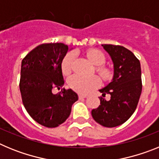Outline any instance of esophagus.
<instances>
[{"mask_svg": "<svg viewBox=\"0 0 159 159\" xmlns=\"http://www.w3.org/2000/svg\"><path fill=\"white\" fill-rule=\"evenodd\" d=\"M87 95H84V94H79V99H84V98H86Z\"/></svg>", "mask_w": 159, "mask_h": 159, "instance_id": "1", "label": "esophagus"}]
</instances>
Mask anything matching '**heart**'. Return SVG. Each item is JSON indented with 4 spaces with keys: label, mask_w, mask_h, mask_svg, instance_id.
I'll return each mask as SVG.
<instances>
[{
    "label": "heart",
    "mask_w": 159,
    "mask_h": 159,
    "mask_svg": "<svg viewBox=\"0 0 159 159\" xmlns=\"http://www.w3.org/2000/svg\"><path fill=\"white\" fill-rule=\"evenodd\" d=\"M87 58L93 65L95 66L96 71L102 80H108L111 76V71L107 67L102 64L105 63V57L100 51L96 49H90L86 52ZM73 61V55L68 53L63 59L61 63V70L64 75H69L71 71V64ZM100 84L99 79L97 76H82L80 75H73L67 80V85L73 91L80 94H85L91 89L97 88Z\"/></svg>",
    "instance_id": "obj_1"
}]
</instances>
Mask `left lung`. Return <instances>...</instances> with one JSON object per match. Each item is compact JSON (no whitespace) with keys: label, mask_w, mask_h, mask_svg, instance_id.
<instances>
[{"label":"left lung","mask_w":159,"mask_h":159,"mask_svg":"<svg viewBox=\"0 0 159 159\" xmlns=\"http://www.w3.org/2000/svg\"><path fill=\"white\" fill-rule=\"evenodd\" d=\"M113 63L111 83L99 90L102 96L111 95L110 100L100 98V105L92 111L95 121L106 127L123 124L133 115L142 92L139 60L123 46L102 44Z\"/></svg>","instance_id":"1"}]
</instances>
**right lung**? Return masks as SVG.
I'll return each mask as SVG.
<instances>
[{"mask_svg": "<svg viewBox=\"0 0 159 159\" xmlns=\"http://www.w3.org/2000/svg\"><path fill=\"white\" fill-rule=\"evenodd\" d=\"M69 50L62 43L41 44L21 62L20 91L23 104L29 116L46 127H57L65 122L78 100L71 89H63L57 95L52 92L64 86L61 63Z\"/></svg>", "mask_w": 159, "mask_h": 159, "instance_id": "add662e5", "label": "right lung"}]
</instances>
